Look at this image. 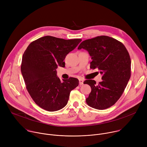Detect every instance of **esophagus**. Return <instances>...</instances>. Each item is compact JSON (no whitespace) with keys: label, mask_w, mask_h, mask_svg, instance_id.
Instances as JSON below:
<instances>
[{"label":"esophagus","mask_w":147,"mask_h":147,"mask_svg":"<svg viewBox=\"0 0 147 147\" xmlns=\"http://www.w3.org/2000/svg\"><path fill=\"white\" fill-rule=\"evenodd\" d=\"M79 84H80V85H82L84 84V80L82 78L79 79Z\"/></svg>","instance_id":"1"}]
</instances>
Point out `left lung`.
Returning a JSON list of instances; mask_svg holds the SVG:
<instances>
[{
    "mask_svg": "<svg viewBox=\"0 0 147 147\" xmlns=\"http://www.w3.org/2000/svg\"><path fill=\"white\" fill-rule=\"evenodd\" d=\"M82 48L91 56L90 68L98 69L102 74V81L98 84L92 80L84 81L91 88L86 102L90 107L99 110L110 108L120 98L130 80L129 53L120 41L105 35L82 41L78 49Z\"/></svg>",
    "mask_w": 147,
    "mask_h": 147,
    "instance_id": "left-lung-1",
    "label": "left lung"
}]
</instances>
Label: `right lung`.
Instances as JSON below:
<instances>
[{
    "label": "right lung",
    "instance_id": "1",
    "mask_svg": "<svg viewBox=\"0 0 147 147\" xmlns=\"http://www.w3.org/2000/svg\"><path fill=\"white\" fill-rule=\"evenodd\" d=\"M81 40L48 35L32 42L25 51L21 71L28 93L41 108L49 112L63 108L71 91L78 86L76 78L61 82L56 76V69L65 66L66 56Z\"/></svg>",
    "mask_w": 147,
    "mask_h": 147
}]
</instances>
